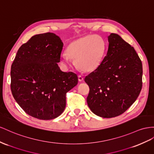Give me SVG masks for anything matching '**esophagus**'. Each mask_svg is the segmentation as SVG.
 I'll return each mask as SVG.
<instances>
[{"mask_svg":"<svg viewBox=\"0 0 154 154\" xmlns=\"http://www.w3.org/2000/svg\"><path fill=\"white\" fill-rule=\"evenodd\" d=\"M78 80L79 82H82L84 80V77H83L82 75H78Z\"/></svg>","mask_w":154,"mask_h":154,"instance_id":"obj_1","label":"esophagus"}]
</instances>
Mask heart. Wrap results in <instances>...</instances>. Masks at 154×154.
<instances>
[{
	"instance_id": "heart-1",
	"label": "heart",
	"mask_w": 154,
	"mask_h": 154,
	"mask_svg": "<svg viewBox=\"0 0 154 154\" xmlns=\"http://www.w3.org/2000/svg\"><path fill=\"white\" fill-rule=\"evenodd\" d=\"M67 52V54L64 53L61 56L63 63H69L71 58L79 69L91 72L102 63L106 52V44L100 35H88L72 41Z\"/></svg>"
}]
</instances>
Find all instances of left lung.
Masks as SVG:
<instances>
[{"label": "left lung", "mask_w": 154, "mask_h": 154, "mask_svg": "<svg viewBox=\"0 0 154 154\" xmlns=\"http://www.w3.org/2000/svg\"><path fill=\"white\" fill-rule=\"evenodd\" d=\"M109 46L102 63L84 80L89 87L87 102L103 118L124 113L142 89V62L134 48L118 34L108 36Z\"/></svg>", "instance_id": "left-lung-1"}]
</instances>
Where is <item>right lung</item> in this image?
Here are the masks:
<instances>
[{
  "label": "right lung",
  "mask_w": 154,
  "mask_h": 154,
  "mask_svg": "<svg viewBox=\"0 0 154 154\" xmlns=\"http://www.w3.org/2000/svg\"><path fill=\"white\" fill-rule=\"evenodd\" d=\"M63 43L53 33L32 36L19 48L11 67V91L20 107L32 117L54 119L63 113L66 94L78 82L64 72L60 61Z\"/></svg>",
  "instance_id": "obj_1"
}]
</instances>
